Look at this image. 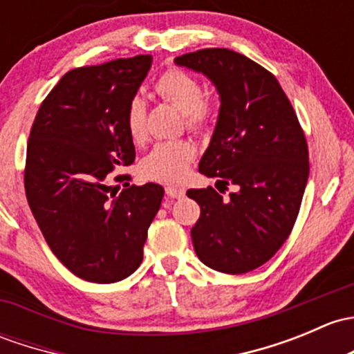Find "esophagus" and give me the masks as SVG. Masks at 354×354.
I'll return each instance as SVG.
<instances>
[{"instance_id": "34e87169", "label": "esophagus", "mask_w": 354, "mask_h": 354, "mask_svg": "<svg viewBox=\"0 0 354 354\" xmlns=\"http://www.w3.org/2000/svg\"><path fill=\"white\" fill-rule=\"evenodd\" d=\"M166 195L171 196V198H183L185 188H181V187H166Z\"/></svg>"}]
</instances>
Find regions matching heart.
I'll list each match as a JSON object with an SVG mask.
<instances>
[{
    "label": "heart",
    "instance_id": "obj_1",
    "mask_svg": "<svg viewBox=\"0 0 354 354\" xmlns=\"http://www.w3.org/2000/svg\"><path fill=\"white\" fill-rule=\"evenodd\" d=\"M156 91L166 102L185 113V124L193 132H202L214 120V106L203 100V84L192 74L167 69L156 81ZM125 127L133 142H142L147 133V103L142 96H133L125 110ZM195 158V147L188 140L159 142L140 162V171L149 180L178 183L188 173Z\"/></svg>",
    "mask_w": 354,
    "mask_h": 354
}]
</instances>
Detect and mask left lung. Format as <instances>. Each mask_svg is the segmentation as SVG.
I'll use <instances>...</instances> for the list:
<instances>
[{
    "mask_svg": "<svg viewBox=\"0 0 354 354\" xmlns=\"http://www.w3.org/2000/svg\"><path fill=\"white\" fill-rule=\"evenodd\" d=\"M174 62L205 74L221 95L198 171L237 187L229 198L212 187L187 192L200 205L195 252L212 270L248 273L273 258L295 225L308 178L304 129L277 77L239 52L202 49Z\"/></svg>",
    "mask_w": 354,
    "mask_h": 354,
    "instance_id": "left-lung-1",
    "label": "left lung"
}]
</instances>
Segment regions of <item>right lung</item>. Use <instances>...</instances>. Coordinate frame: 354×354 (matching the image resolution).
Here are the masks:
<instances>
[{
    "mask_svg": "<svg viewBox=\"0 0 354 354\" xmlns=\"http://www.w3.org/2000/svg\"><path fill=\"white\" fill-rule=\"evenodd\" d=\"M151 55L66 73L33 120L25 161L30 210L59 261L93 283H113L142 263L147 229L165 189L130 185L118 167L136 161L125 110ZM124 185L122 192L113 181Z\"/></svg>",
    "mask_w": 354,
    "mask_h": 354,
    "instance_id": "add662e5",
    "label": "right lung"
}]
</instances>
